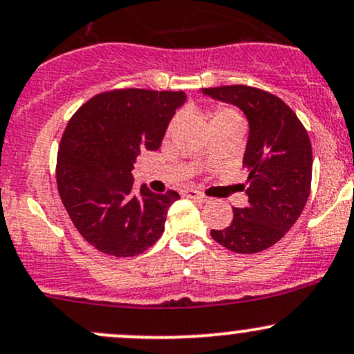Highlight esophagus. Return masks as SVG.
Segmentation results:
<instances>
[{"mask_svg": "<svg viewBox=\"0 0 354 354\" xmlns=\"http://www.w3.org/2000/svg\"><path fill=\"white\" fill-rule=\"evenodd\" d=\"M183 195H185V196H189V198L200 200V202H205V200H207V196L203 195V193L196 192V189H193V188H188V189H185V192H183Z\"/></svg>", "mask_w": 354, "mask_h": 354, "instance_id": "1", "label": "esophagus"}]
</instances>
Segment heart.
I'll return each mask as SVG.
<instances>
[{"label":"heart","instance_id":"b5f03b06","mask_svg":"<svg viewBox=\"0 0 354 354\" xmlns=\"http://www.w3.org/2000/svg\"><path fill=\"white\" fill-rule=\"evenodd\" d=\"M234 124H243V118L237 113L236 110L229 109V106H218L217 110H214V113L210 115V125L214 130L229 127V125ZM178 127V118H174L169 124V129H167V133H173Z\"/></svg>","mask_w":354,"mask_h":354}]
</instances>
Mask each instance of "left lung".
<instances>
[{
    "label": "left lung",
    "instance_id": "8db88e82",
    "mask_svg": "<svg viewBox=\"0 0 354 354\" xmlns=\"http://www.w3.org/2000/svg\"><path fill=\"white\" fill-rule=\"evenodd\" d=\"M203 95L243 110L249 136L243 162L248 167V205L232 208L214 241L239 254H254L277 244L302 214L312 181V146L302 122L278 96L263 89L203 88Z\"/></svg>",
    "mask_w": 354,
    "mask_h": 354
}]
</instances>
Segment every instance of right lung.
I'll return each mask as SVG.
<instances>
[{
    "label": "right lung",
    "instance_id": "right-lung-1",
    "mask_svg": "<svg viewBox=\"0 0 354 354\" xmlns=\"http://www.w3.org/2000/svg\"><path fill=\"white\" fill-rule=\"evenodd\" d=\"M185 91L115 89L84 103L69 120L57 154V189L74 227L93 248L117 258L140 254L165 232L169 189L133 188V162L159 149Z\"/></svg>",
    "mask_w": 354,
    "mask_h": 354
}]
</instances>
